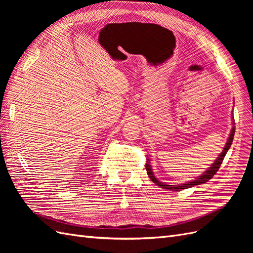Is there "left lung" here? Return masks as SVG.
Segmentation results:
<instances>
[{
  "mask_svg": "<svg viewBox=\"0 0 253 253\" xmlns=\"http://www.w3.org/2000/svg\"><path fill=\"white\" fill-rule=\"evenodd\" d=\"M232 122H234V119L232 117ZM234 125V124H233ZM234 132H235V126H233L232 128H231V132L230 134H229V137L227 139V142L225 144V147L223 149V152L220 153V154L218 155V157L214 160V163L211 165V167H209V169H207L202 175L198 176V177H196L195 179H192L190 180L189 182H185V183H180V185H168V183L166 182H162L160 180H158V178L155 177L154 175V172H153L152 170V167L150 165V159L148 158L147 160V164H145V169H147V173L149 175V177L151 178V180L155 183V185L159 186L160 188L163 189H167V190H170V191H180V190H183V189H188V188H191V187H194V186H197V185H202V183H205L208 181L209 179H211L214 174H215L217 172V170L219 169V167L221 165V163H223V159L224 157L226 156L228 150L230 149L231 144H232V141H233V137H234Z\"/></svg>",
  "mask_w": 253,
  "mask_h": 253,
  "instance_id": "8db88e82",
  "label": "left lung"
}]
</instances>
